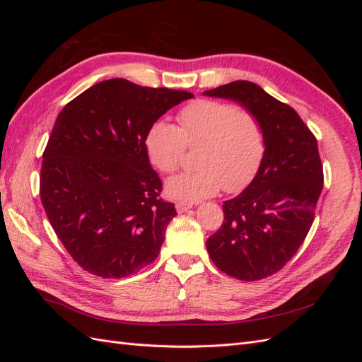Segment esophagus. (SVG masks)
<instances>
[{
  "label": "esophagus",
  "instance_id": "obj_1",
  "mask_svg": "<svg viewBox=\"0 0 362 362\" xmlns=\"http://www.w3.org/2000/svg\"><path fill=\"white\" fill-rule=\"evenodd\" d=\"M177 211L178 213H184V211H187V210H190L192 208V205L190 204H185V202H177Z\"/></svg>",
  "mask_w": 362,
  "mask_h": 362
}]
</instances>
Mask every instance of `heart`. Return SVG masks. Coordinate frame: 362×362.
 I'll return each mask as SVG.
<instances>
[{"mask_svg":"<svg viewBox=\"0 0 362 362\" xmlns=\"http://www.w3.org/2000/svg\"><path fill=\"white\" fill-rule=\"evenodd\" d=\"M180 127L158 120L145 137L152 166L163 173L180 168L187 146H199V169L175 175L166 193L180 202H199L222 189L238 192L252 181L264 157V137L258 120L246 110L213 100L182 107Z\"/></svg>","mask_w":362,"mask_h":362,"instance_id":"heart-1","label":"heart"}]
</instances>
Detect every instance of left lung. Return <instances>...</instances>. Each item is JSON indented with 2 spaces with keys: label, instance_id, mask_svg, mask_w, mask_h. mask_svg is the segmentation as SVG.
I'll list each match as a JSON object with an SVG mask.
<instances>
[{
  "label": "left lung",
  "instance_id": "obj_1",
  "mask_svg": "<svg viewBox=\"0 0 362 362\" xmlns=\"http://www.w3.org/2000/svg\"><path fill=\"white\" fill-rule=\"evenodd\" d=\"M204 95L243 105L264 137L255 178L223 202V223L206 240L208 255L235 279H264L294 257L313 225L323 189L317 140L294 108L255 83L233 81Z\"/></svg>",
  "mask_w": 362,
  "mask_h": 362
}]
</instances>
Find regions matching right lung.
<instances>
[{"instance_id": "1", "label": "right lung", "mask_w": 362, "mask_h": 362, "mask_svg": "<svg viewBox=\"0 0 362 362\" xmlns=\"http://www.w3.org/2000/svg\"><path fill=\"white\" fill-rule=\"evenodd\" d=\"M193 93L124 78L98 83L64 105L40 169V201L75 262L95 276L125 278L151 264L177 216L163 201L145 137Z\"/></svg>"}]
</instances>
